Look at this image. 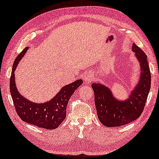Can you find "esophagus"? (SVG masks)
<instances>
[{
    "mask_svg": "<svg viewBox=\"0 0 159 159\" xmlns=\"http://www.w3.org/2000/svg\"><path fill=\"white\" fill-rule=\"evenodd\" d=\"M92 78L90 75H86V76L84 77V80L86 83H89L90 81H92Z\"/></svg>",
    "mask_w": 159,
    "mask_h": 159,
    "instance_id": "34e87169",
    "label": "esophagus"
}]
</instances>
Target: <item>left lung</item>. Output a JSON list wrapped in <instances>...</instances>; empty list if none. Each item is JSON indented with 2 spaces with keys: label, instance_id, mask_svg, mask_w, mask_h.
Segmentation results:
<instances>
[{
  "label": "left lung",
  "instance_id": "obj_1",
  "mask_svg": "<svg viewBox=\"0 0 159 159\" xmlns=\"http://www.w3.org/2000/svg\"><path fill=\"white\" fill-rule=\"evenodd\" d=\"M132 50L140 63L139 81L134 88L129 98L124 101L116 99L111 90L100 83H93L94 102L97 116L103 125L107 127L120 126L138 119L144 109L151 88V73L147 56L136 44Z\"/></svg>",
  "mask_w": 159,
  "mask_h": 159
}]
</instances>
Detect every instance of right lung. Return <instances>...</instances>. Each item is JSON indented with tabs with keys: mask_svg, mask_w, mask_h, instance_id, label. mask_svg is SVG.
I'll return each mask as SVG.
<instances>
[{
	"mask_svg": "<svg viewBox=\"0 0 159 159\" xmlns=\"http://www.w3.org/2000/svg\"><path fill=\"white\" fill-rule=\"evenodd\" d=\"M28 49V48H25L18 55L13 65L10 81V91L15 108L20 118L26 123L40 128L55 129L64 121L68 102L75 90L82 84L83 81L82 80H77L65 85L52 99L45 103L38 104L29 101L19 93L15 82L14 73L19 61L22 59Z\"/></svg>",
	"mask_w": 159,
	"mask_h": 159,
	"instance_id": "1",
	"label": "right lung"
}]
</instances>
